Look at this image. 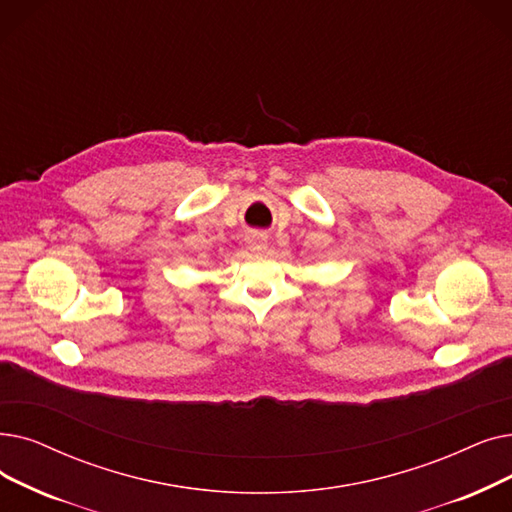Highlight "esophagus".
<instances>
[{
	"instance_id": "34e87169",
	"label": "esophagus",
	"mask_w": 512,
	"mask_h": 512,
	"mask_svg": "<svg viewBox=\"0 0 512 512\" xmlns=\"http://www.w3.org/2000/svg\"><path fill=\"white\" fill-rule=\"evenodd\" d=\"M265 244H268V242H265L263 234H251L249 236V249L251 251H263Z\"/></svg>"
}]
</instances>
